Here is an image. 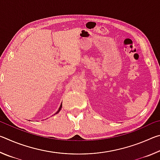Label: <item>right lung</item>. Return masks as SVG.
<instances>
[{
	"label": "right lung",
	"instance_id": "add662e5",
	"mask_svg": "<svg viewBox=\"0 0 160 160\" xmlns=\"http://www.w3.org/2000/svg\"><path fill=\"white\" fill-rule=\"evenodd\" d=\"M61 108H62V103H61V106H60V107H59V109H58V110L57 111V112H56L55 114H56V113H58L59 112H60L61 111Z\"/></svg>",
	"mask_w": 160,
	"mask_h": 160
}]
</instances>
